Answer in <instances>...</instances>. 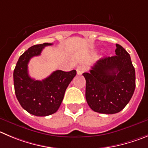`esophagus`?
<instances>
[{
	"label": "esophagus",
	"mask_w": 148,
	"mask_h": 148,
	"mask_svg": "<svg viewBox=\"0 0 148 148\" xmlns=\"http://www.w3.org/2000/svg\"><path fill=\"white\" fill-rule=\"evenodd\" d=\"M87 70V67L84 65H82V66H79L77 68V72L79 75H81L82 73L85 72Z\"/></svg>",
	"instance_id": "obj_1"
}]
</instances>
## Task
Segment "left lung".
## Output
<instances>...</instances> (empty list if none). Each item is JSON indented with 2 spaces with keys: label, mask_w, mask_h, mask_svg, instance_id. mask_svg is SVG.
<instances>
[{
  "label": "left lung",
  "mask_w": 148,
  "mask_h": 148,
  "mask_svg": "<svg viewBox=\"0 0 148 148\" xmlns=\"http://www.w3.org/2000/svg\"><path fill=\"white\" fill-rule=\"evenodd\" d=\"M115 54L101 58L89 73L82 74L86 80V101L96 112H119L128 104L134 92L136 77L130 55L118 44Z\"/></svg>",
  "instance_id": "8db88e82"
}]
</instances>
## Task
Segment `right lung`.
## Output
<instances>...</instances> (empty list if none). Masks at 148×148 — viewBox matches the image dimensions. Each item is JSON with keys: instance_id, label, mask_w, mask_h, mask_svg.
Instances as JSON below:
<instances>
[{"instance_id": "add662e5", "label": "right lung", "mask_w": 148, "mask_h": 148, "mask_svg": "<svg viewBox=\"0 0 148 148\" xmlns=\"http://www.w3.org/2000/svg\"><path fill=\"white\" fill-rule=\"evenodd\" d=\"M52 45L44 43L30 47L20 56L14 70L16 99L25 110L36 116L50 115L58 111L66 88L77 74L76 70H57L41 81L29 76L27 64L30 58L40 55L45 47Z\"/></svg>"}]
</instances>
